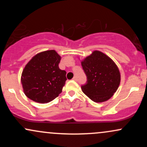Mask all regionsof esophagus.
Wrapping results in <instances>:
<instances>
[{"label": "esophagus", "instance_id": "esophagus-1", "mask_svg": "<svg viewBox=\"0 0 147 147\" xmlns=\"http://www.w3.org/2000/svg\"><path fill=\"white\" fill-rule=\"evenodd\" d=\"M72 80H74V81H77V77H74L73 78H72Z\"/></svg>", "mask_w": 147, "mask_h": 147}]
</instances>
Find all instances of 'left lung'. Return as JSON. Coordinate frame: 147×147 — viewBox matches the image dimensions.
Masks as SVG:
<instances>
[{"label": "left lung", "mask_w": 147, "mask_h": 147, "mask_svg": "<svg viewBox=\"0 0 147 147\" xmlns=\"http://www.w3.org/2000/svg\"><path fill=\"white\" fill-rule=\"evenodd\" d=\"M87 77L82 85L84 93L95 102L108 100L117 90L120 83L119 69L111 59L99 51H94L82 62Z\"/></svg>", "instance_id": "left-lung-1"}]
</instances>
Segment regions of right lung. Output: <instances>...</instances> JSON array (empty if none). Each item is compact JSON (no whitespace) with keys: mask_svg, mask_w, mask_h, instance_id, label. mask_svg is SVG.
<instances>
[{"mask_svg":"<svg viewBox=\"0 0 147 147\" xmlns=\"http://www.w3.org/2000/svg\"><path fill=\"white\" fill-rule=\"evenodd\" d=\"M61 57L55 50L37 54L25 65L21 83L25 95L41 104L48 103L61 92L66 72L59 68Z\"/></svg>","mask_w":147,"mask_h":147,"instance_id":"right-lung-1","label":"right lung"}]
</instances>
